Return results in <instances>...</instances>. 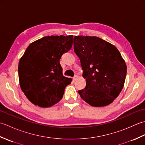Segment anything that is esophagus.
I'll use <instances>...</instances> for the list:
<instances>
[{
  "label": "esophagus",
  "instance_id": "1",
  "mask_svg": "<svg viewBox=\"0 0 145 145\" xmlns=\"http://www.w3.org/2000/svg\"><path fill=\"white\" fill-rule=\"evenodd\" d=\"M77 79H78V76L76 75H75L74 76H73V81H76Z\"/></svg>",
  "mask_w": 145,
  "mask_h": 145
}]
</instances>
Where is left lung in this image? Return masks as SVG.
Returning <instances> with one entry per match:
<instances>
[{
  "label": "left lung",
  "mask_w": 145,
  "mask_h": 145,
  "mask_svg": "<svg viewBox=\"0 0 145 145\" xmlns=\"http://www.w3.org/2000/svg\"><path fill=\"white\" fill-rule=\"evenodd\" d=\"M74 51L80 60L86 87L81 98L93 106L112 103L123 88L127 65L115 46L97 37L75 36Z\"/></svg>",
  "instance_id": "1"
}]
</instances>
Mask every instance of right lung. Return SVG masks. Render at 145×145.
I'll return each mask as SVG.
<instances>
[{"instance_id":"obj_1","label":"right lung","mask_w":145,"mask_h":145,"mask_svg":"<svg viewBox=\"0 0 145 145\" xmlns=\"http://www.w3.org/2000/svg\"><path fill=\"white\" fill-rule=\"evenodd\" d=\"M73 35L46 36L29 45L18 63L22 90L31 102L50 107L63 97L72 82L62 74L60 60L72 47Z\"/></svg>"}]
</instances>
